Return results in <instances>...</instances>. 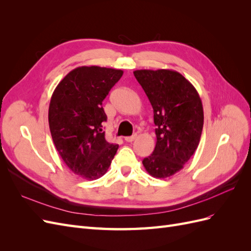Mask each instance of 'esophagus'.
Segmentation results:
<instances>
[{
    "label": "esophagus",
    "instance_id": "34e87169",
    "mask_svg": "<svg viewBox=\"0 0 251 251\" xmlns=\"http://www.w3.org/2000/svg\"><path fill=\"white\" fill-rule=\"evenodd\" d=\"M136 137H137V135L134 134V135H132V136H127V137H125V140H126V142H132V141H134V140L136 139Z\"/></svg>",
    "mask_w": 251,
    "mask_h": 251
}]
</instances>
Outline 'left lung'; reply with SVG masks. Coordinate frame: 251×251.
<instances>
[{
    "instance_id": "8db88e82",
    "label": "left lung",
    "mask_w": 251,
    "mask_h": 251,
    "mask_svg": "<svg viewBox=\"0 0 251 251\" xmlns=\"http://www.w3.org/2000/svg\"><path fill=\"white\" fill-rule=\"evenodd\" d=\"M154 110L156 147L142 164L151 177L169 178L183 169L199 146L204 114L196 88L169 69L136 70Z\"/></svg>"
}]
</instances>
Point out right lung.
<instances>
[{
	"label": "right lung",
	"mask_w": 251,
	"mask_h": 251,
	"mask_svg": "<svg viewBox=\"0 0 251 251\" xmlns=\"http://www.w3.org/2000/svg\"><path fill=\"white\" fill-rule=\"evenodd\" d=\"M124 71L98 66L77 67L59 81L49 104L52 140L63 161L87 180L102 177L118 144L105 140L102 100Z\"/></svg>",
	"instance_id": "right-lung-1"
}]
</instances>
